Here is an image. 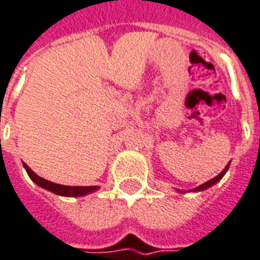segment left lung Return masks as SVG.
Returning <instances> with one entry per match:
<instances>
[{
    "instance_id": "left-lung-1",
    "label": "left lung",
    "mask_w": 260,
    "mask_h": 260,
    "mask_svg": "<svg viewBox=\"0 0 260 260\" xmlns=\"http://www.w3.org/2000/svg\"><path fill=\"white\" fill-rule=\"evenodd\" d=\"M230 164H231V162H228L227 166H225V168H224V169L221 170V172H220V173L217 174V176H216V177H213L212 180H209V181L204 182V184H201V185L196 186V188L190 189V190H188V192H201V190H205V189L211 188V186H212V185H215V184H217V182H219L220 180L223 178L224 174L227 173L228 168H230ZM176 190H177V192H181V193H182V190H180V189H176Z\"/></svg>"
}]
</instances>
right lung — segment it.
Here are the masks:
<instances>
[{"label":"right lung","instance_id":"1","mask_svg":"<svg viewBox=\"0 0 260 260\" xmlns=\"http://www.w3.org/2000/svg\"><path fill=\"white\" fill-rule=\"evenodd\" d=\"M26 170V173L30 177L35 184H37L41 188L47 189L49 192L55 193V194H59V196L64 197H82L86 196V194H90L92 192H96L99 186H68V185H60V184H56V182H51L45 180V178H41L40 176H37L35 172H33L30 168H29L26 164H22Z\"/></svg>","mask_w":260,"mask_h":260}]
</instances>
